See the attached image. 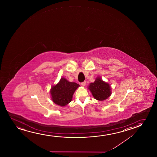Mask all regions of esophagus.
Returning a JSON list of instances; mask_svg holds the SVG:
<instances>
[{
  "label": "esophagus",
  "instance_id": "esophagus-1",
  "mask_svg": "<svg viewBox=\"0 0 157 157\" xmlns=\"http://www.w3.org/2000/svg\"><path fill=\"white\" fill-rule=\"evenodd\" d=\"M81 85H82V86H85L86 85V82H82L81 83Z\"/></svg>",
  "mask_w": 157,
  "mask_h": 157
}]
</instances>
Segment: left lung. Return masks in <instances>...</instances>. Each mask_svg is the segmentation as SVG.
Here are the masks:
<instances>
[{
  "label": "left lung",
  "instance_id": "8db88e82",
  "mask_svg": "<svg viewBox=\"0 0 157 157\" xmlns=\"http://www.w3.org/2000/svg\"><path fill=\"white\" fill-rule=\"evenodd\" d=\"M88 89L94 99L99 101H103L108 99L112 94L109 84L103 82L100 77L97 78L94 82L90 83Z\"/></svg>",
  "mask_w": 157,
  "mask_h": 157
}]
</instances>
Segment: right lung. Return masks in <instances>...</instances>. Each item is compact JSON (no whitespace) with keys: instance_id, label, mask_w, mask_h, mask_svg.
<instances>
[{"instance_id":"right-lung-1","label":"right lung","mask_w":157,"mask_h":157,"mask_svg":"<svg viewBox=\"0 0 157 157\" xmlns=\"http://www.w3.org/2000/svg\"><path fill=\"white\" fill-rule=\"evenodd\" d=\"M79 86V84L69 82L64 78H62L58 84L51 88L50 92L52 100L57 105L65 106L72 101L74 93Z\"/></svg>"}]
</instances>
